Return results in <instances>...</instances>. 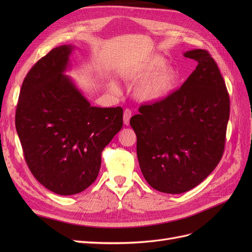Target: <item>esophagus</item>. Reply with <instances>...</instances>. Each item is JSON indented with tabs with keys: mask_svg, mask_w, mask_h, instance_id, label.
I'll use <instances>...</instances> for the list:
<instances>
[{
	"mask_svg": "<svg viewBox=\"0 0 252 252\" xmlns=\"http://www.w3.org/2000/svg\"><path fill=\"white\" fill-rule=\"evenodd\" d=\"M131 116H132V112H131L130 109H125V110H124L123 119H124V124H125V125H129V121H130Z\"/></svg>",
	"mask_w": 252,
	"mask_h": 252,
	"instance_id": "esophagus-1",
	"label": "esophagus"
}]
</instances>
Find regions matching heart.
<instances>
[{
	"label": "heart",
	"instance_id": "b5f03b06",
	"mask_svg": "<svg viewBox=\"0 0 252 252\" xmlns=\"http://www.w3.org/2000/svg\"><path fill=\"white\" fill-rule=\"evenodd\" d=\"M166 61L159 56H149L134 65L128 75L142 79L136 87V94L144 101L157 102L168 96L179 80V72L171 66H164ZM112 89H118L114 83Z\"/></svg>",
	"mask_w": 252,
	"mask_h": 252
}]
</instances>
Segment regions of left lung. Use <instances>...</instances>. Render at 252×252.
Returning a JSON list of instances; mask_svg holds the SVG:
<instances>
[{"mask_svg":"<svg viewBox=\"0 0 252 252\" xmlns=\"http://www.w3.org/2000/svg\"><path fill=\"white\" fill-rule=\"evenodd\" d=\"M185 58L197 62L180 89L145 104L130 119L136 155L148 184L161 192H186L202 183L224 154L230 102L219 67L207 50Z\"/></svg>","mask_w":252,"mask_h":252,"instance_id":"obj_1","label":"left lung"}]
</instances>
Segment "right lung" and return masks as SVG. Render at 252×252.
I'll use <instances>...</instances> for the list:
<instances>
[{
	"instance_id": "1",
	"label": "right lung",
	"mask_w": 252,
	"mask_h": 252,
	"mask_svg": "<svg viewBox=\"0 0 252 252\" xmlns=\"http://www.w3.org/2000/svg\"><path fill=\"white\" fill-rule=\"evenodd\" d=\"M72 48L62 45L37 61L23 81L16 111L28 168L61 195L93 184L102 151L123 126V109L94 107L64 74Z\"/></svg>"
}]
</instances>
